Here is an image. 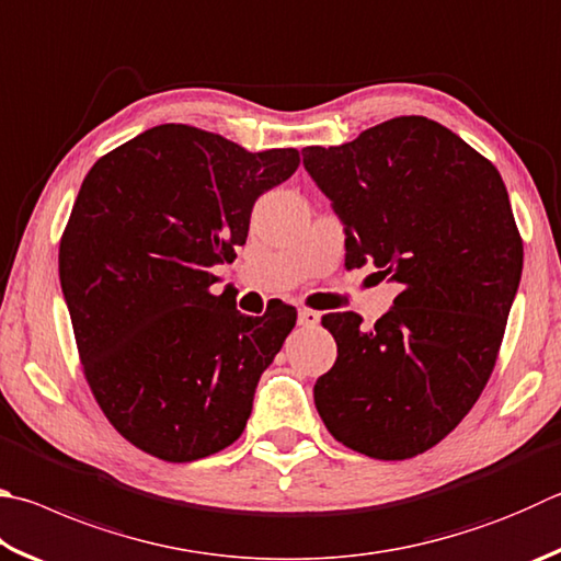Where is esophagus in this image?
Wrapping results in <instances>:
<instances>
[{"label":"esophagus","instance_id":"34e87169","mask_svg":"<svg viewBox=\"0 0 561 561\" xmlns=\"http://www.w3.org/2000/svg\"><path fill=\"white\" fill-rule=\"evenodd\" d=\"M319 321H321L319 311L299 309V325H304V329H313V325H319Z\"/></svg>","mask_w":561,"mask_h":561}]
</instances>
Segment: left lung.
<instances>
[{
  "mask_svg": "<svg viewBox=\"0 0 561 561\" xmlns=\"http://www.w3.org/2000/svg\"><path fill=\"white\" fill-rule=\"evenodd\" d=\"M301 154L343 222L345 267L373 260L402 289L373 329L353 311L323 316L339 358L313 385L316 410L353 451L424 454L476 404L501 351L523 274L505 183L420 115Z\"/></svg>",
  "mask_w": 561,
  "mask_h": 561,
  "instance_id": "obj_1",
  "label": "left lung"
}]
</instances>
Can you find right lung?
<instances>
[{
	"instance_id": "right-lung-1",
	"label": "right lung",
	"mask_w": 561,
	"mask_h": 561,
	"mask_svg": "<svg viewBox=\"0 0 561 561\" xmlns=\"http://www.w3.org/2000/svg\"><path fill=\"white\" fill-rule=\"evenodd\" d=\"M297 167V149L252 154L159 125L88 171L60 238V289L90 390L137 449L188 463L245 430L297 309L240 313L210 291V267L236 257L254 201Z\"/></svg>"
}]
</instances>
